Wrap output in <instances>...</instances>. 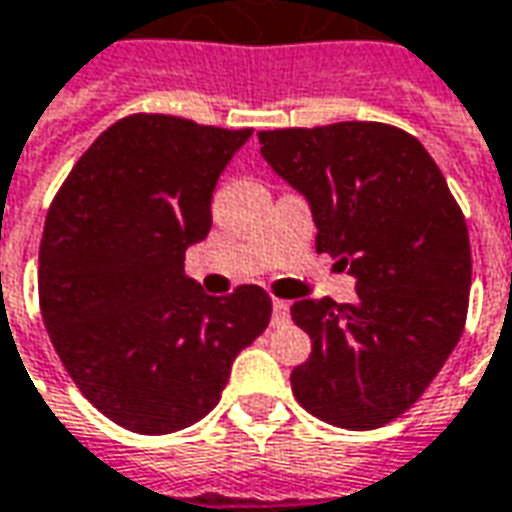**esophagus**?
<instances>
[{
    "instance_id": "1",
    "label": "esophagus",
    "mask_w": 512,
    "mask_h": 512,
    "mask_svg": "<svg viewBox=\"0 0 512 512\" xmlns=\"http://www.w3.org/2000/svg\"><path fill=\"white\" fill-rule=\"evenodd\" d=\"M290 318V304L284 298H273V324H284Z\"/></svg>"
}]
</instances>
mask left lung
I'll list each match as a JSON object with an SVG mask.
<instances>
[{"label":"left lung","mask_w":512,"mask_h":512,"mask_svg":"<svg viewBox=\"0 0 512 512\" xmlns=\"http://www.w3.org/2000/svg\"><path fill=\"white\" fill-rule=\"evenodd\" d=\"M264 160L310 200L315 250L358 279L355 304L301 298L310 335L293 394L312 417L372 431L406 414L468 318L471 239L423 143L377 120L259 132Z\"/></svg>","instance_id":"8db88e82"}]
</instances>
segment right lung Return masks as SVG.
I'll return each mask as SVG.
<instances>
[{
    "label": "right lung",
    "mask_w": 512,
    "mask_h": 512,
    "mask_svg": "<svg viewBox=\"0 0 512 512\" xmlns=\"http://www.w3.org/2000/svg\"><path fill=\"white\" fill-rule=\"evenodd\" d=\"M253 129L137 112L78 157L50 202L39 307L72 383L112 423L171 434L219 403L233 358L270 324L256 284L205 296L185 248L211 231V194Z\"/></svg>",
    "instance_id": "1"
}]
</instances>
